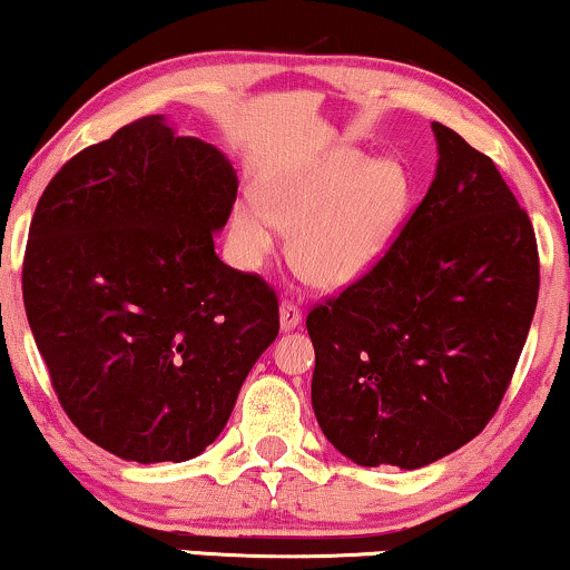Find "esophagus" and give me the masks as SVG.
Instances as JSON below:
<instances>
[{
	"label": "esophagus",
	"mask_w": 570,
	"mask_h": 570,
	"mask_svg": "<svg viewBox=\"0 0 570 570\" xmlns=\"http://www.w3.org/2000/svg\"><path fill=\"white\" fill-rule=\"evenodd\" d=\"M278 315H281V331H292V328H297L299 323H302V309L294 305V302H289V299L281 302Z\"/></svg>",
	"instance_id": "1"
}]
</instances>
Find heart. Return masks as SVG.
Here are the masks:
<instances>
[{"label": "heart", "instance_id": "heart-1", "mask_svg": "<svg viewBox=\"0 0 570 570\" xmlns=\"http://www.w3.org/2000/svg\"><path fill=\"white\" fill-rule=\"evenodd\" d=\"M410 181L397 160H368L355 147H334L261 184V205L236 202L232 234L249 265L265 261L276 228L292 271L334 292L355 284L386 255L407 213Z\"/></svg>", "mask_w": 570, "mask_h": 570}]
</instances>
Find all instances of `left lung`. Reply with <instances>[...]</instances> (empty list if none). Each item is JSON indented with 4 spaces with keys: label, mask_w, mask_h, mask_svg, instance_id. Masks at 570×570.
Returning <instances> with one entry per match:
<instances>
[{
    "label": "left lung",
    "mask_w": 570,
    "mask_h": 570,
    "mask_svg": "<svg viewBox=\"0 0 570 570\" xmlns=\"http://www.w3.org/2000/svg\"><path fill=\"white\" fill-rule=\"evenodd\" d=\"M431 128L426 197L376 268L307 313L315 417L357 465L413 471L479 436L537 309L529 215L487 155Z\"/></svg>",
    "instance_id": "obj_1"
}]
</instances>
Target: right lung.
<instances>
[{
  "mask_svg": "<svg viewBox=\"0 0 570 570\" xmlns=\"http://www.w3.org/2000/svg\"><path fill=\"white\" fill-rule=\"evenodd\" d=\"M220 149L160 115L70 157L36 205L23 302L76 429L136 463L197 458L278 336V297L215 255L236 202Z\"/></svg>",
  "mask_w": 570,
  "mask_h": 570,
  "instance_id": "add662e5",
  "label": "right lung"
}]
</instances>
